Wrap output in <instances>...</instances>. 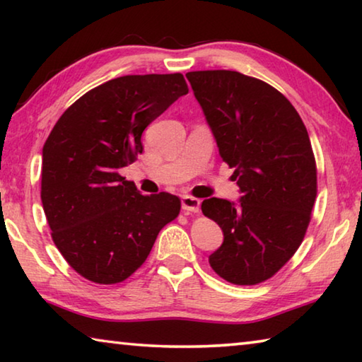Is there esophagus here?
Returning <instances> with one entry per match:
<instances>
[{"label": "esophagus", "mask_w": 362, "mask_h": 362, "mask_svg": "<svg viewBox=\"0 0 362 362\" xmlns=\"http://www.w3.org/2000/svg\"><path fill=\"white\" fill-rule=\"evenodd\" d=\"M182 209L187 212H199L201 211V201L193 196H182Z\"/></svg>", "instance_id": "34e87169"}]
</instances>
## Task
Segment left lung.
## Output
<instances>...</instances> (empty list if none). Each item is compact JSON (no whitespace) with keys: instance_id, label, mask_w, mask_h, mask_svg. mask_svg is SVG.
Masks as SVG:
<instances>
[{"instance_id":"obj_1","label":"left lung","mask_w":362,"mask_h":362,"mask_svg":"<svg viewBox=\"0 0 362 362\" xmlns=\"http://www.w3.org/2000/svg\"><path fill=\"white\" fill-rule=\"evenodd\" d=\"M187 79L243 194L238 204H201L223 231L209 263L231 284H259L296 254L308 228L316 199L308 132L292 103L260 79L231 70L189 71Z\"/></svg>"}]
</instances>
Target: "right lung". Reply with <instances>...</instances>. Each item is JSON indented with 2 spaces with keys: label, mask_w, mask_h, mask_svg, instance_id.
Here are the masks:
<instances>
[{
  "label": "right lung",
  "mask_w": 362,
  "mask_h": 362,
  "mask_svg": "<svg viewBox=\"0 0 362 362\" xmlns=\"http://www.w3.org/2000/svg\"><path fill=\"white\" fill-rule=\"evenodd\" d=\"M185 94L180 73L110 79L66 108L49 134L42 209L54 244L83 278L97 284L129 278L179 216L177 196L140 194L119 169L142 153L145 127Z\"/></svg>",
  "instance_id": "obj_1"
}]
</instances>
